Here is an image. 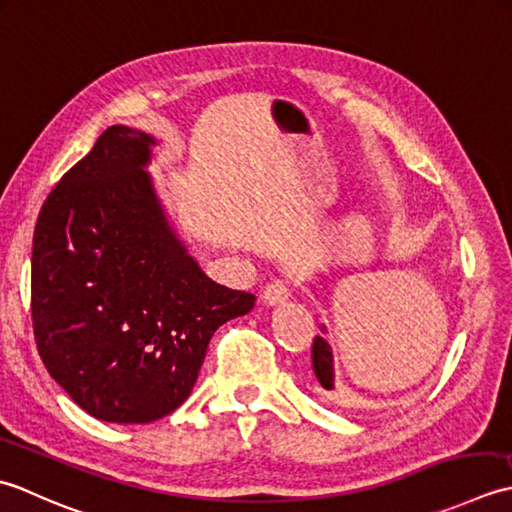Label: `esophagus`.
<instances>
[{"label":"esophagus","instance_id":"1","mask_svg":"<svg viewBox=\"0 0 512 512\" xmlns=\"http://www.w3.org/2000/svg\"><path fill=\"white\" fill-rule=\"evenodd\" d=\"M263 302L269 307L280 305V302H285L289 298V285L283 283V280H271L269 285H265L263 289Z\"/></svg>","mask_w":512,"mask_h":512}]
</instances>
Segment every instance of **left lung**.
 I'll list each match as a JSON object with an SVG mask.
<instances>
[{
  "instance_id": "8db88e82",
  "label": "left lung",
  "mask_w": 512,
  "mask_h": 512,
  "mask_svg": "<svg viewBox=\"0 0 512 512\" xmlns=\"http://www.w3.org/2000/svg\"><path fill=\"white\" fill-rule=\"evenodd\" d=\"M322 333H327V327H320ZM311 367H314V375L318 384L325 391L336 389V367H333V351L331 344L325 340V336L314 338V347H311Z\"/></svg>"
}]
</instances>
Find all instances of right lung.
Listing matches in <instances>:
<instances>
[{
	"instance_id": "1",
	"label": "right lung",
	"mask_w": 512,
	"mask_h": 512,
	"mask_svg": "<svg viewBox=\"0 0 512 512\" xmlns=\"http://www.w3.org/2000/svg\"><path fill=\"white\" fill-rule=\"evenodd\" d=\"M154 145L108 128L48 194L33 236L39 356L83 411L114 424L181 406L214 331L256 302L187 252L148 172Z\"/></svg>"
}]
</instances>
